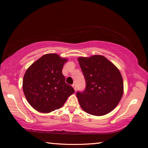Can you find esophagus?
I'll return each instance as SVG.
<instances>
[{
    "label": "esophagus",
    "mask_w": 148,
    "mask_h": 148,
    "mask_svg": "<svg viewBox=\"0 0 148 148\" xmlns=\"http://www.w3.org/2000/svg\"><path fill=\"white\" fill-rule=\"evenodd\" d=\"M72 86V87H73V88L74 89V90L76 91V84H73Z\"/></svg>",
    "instance_id": "34e87169"
}]
</instances>
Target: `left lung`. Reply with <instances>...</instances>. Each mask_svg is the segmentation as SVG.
<instances>
[{"label":"left lung","instance_id":"8db88e82","mask_svg":"<svg viewBox=\"0 0 148 148\" xmlns=\"http://www.w3.org/2000/svg\"><path fill=\"white\" fill-rule=\"evenodd\" d=\"M78 61L86 81L83 92L77 97L83 111L94 116H103L114 109L123 94L120 72L102 55L79 57Z\"/></svg>","mask_w":148,"mask_h":148}]
</instances>
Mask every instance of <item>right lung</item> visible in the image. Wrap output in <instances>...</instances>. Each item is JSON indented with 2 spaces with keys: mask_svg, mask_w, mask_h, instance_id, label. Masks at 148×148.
Instances as JSON below:
<instances>
[{
  "mask_svg": "<svg viewBox=\"0 0 148 148\" xmlns=\"http://www.w3.org/2000/svg\"><path fill=\"white\" fill-rule=\"evenodd\" d=\"M67 58L55 53L41 56L27 69L23 79V90L30 105L36 111L48 113L59 109L74 93L65 83L62 69Z\"/></svg>",
  "mask_w": 148,
  "mask_h": 148,
  "instance_id": "obj_1",
  "label": "right lung"
}]
</instances>
